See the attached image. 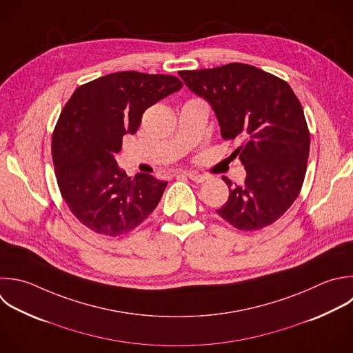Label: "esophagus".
<instances>
[{
	"mask_svg": "<svg viewBox=\"0 0 353 353\" xmlns=\"http://www.w3.org/2000/svg\"><path fill=\"white\" fill-rule=\"evenodd\" d=\"M189 176V179H192L193 182H197V183H201L204 181H207L210 176L208 175H204V174H197V172H188L186 174Z\"/></svg>",
	"mask_w": 353,
	"mask_h": 353,
	"instance_id": "obj_1",
	"label": "esophagus"
}]
</instances>
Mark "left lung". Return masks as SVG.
<instances>
[{"mask_svg":"<svg viewBox=\"0 0 353 353\" xmlns=\"http://www.w3.org/2000/svg\"><path fill=\"white\" fill-rule=\"evenodd\" d=\"M185 85L214 110L223 139H244L233 154L247 172L243 186H229L216 210L240 230L277 221L298 197L306 172L310 135L291 87L258 68L229 63L179 72Z\"/></svg>","mask_w":353,"mask_h":353,"instance_id":"obj_1","label":"left lung"}]
</instances>
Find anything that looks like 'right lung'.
I'll return each mask as SVG.
<instances>
[{
    "mask_svg": "<svg viewBox=\"0 0 353 353\" xmlns=\"http://www.w3.org/2000/svg\"><path fill=\"white\" fill-rule=\"evenodd\" d=\"M181 88L174 76L120 72L74 91L54 131L52 159L62 197L83 225L121 236L157 207L167 182L142 172L130 178L116 154L145 110Z\"/></svg>",
    "mask_w": 353,
    "mask_h": 353,
    "instance_id": "right-lung-1",
    "label": "right lung"
}]
</instances>
